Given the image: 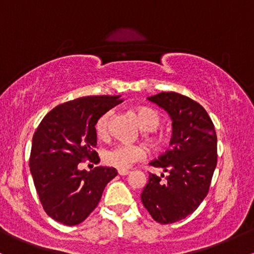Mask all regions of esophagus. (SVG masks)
<instances>
[{
    "mask_svg": "<svg viewBox=\"0 0 254 254\" xmlns=\"http://www.w3.org/2000/svg\"><path fill=\"white\" fill-rule=\"evenodd\" d=\"M129 173H130V171H127V170H118L119 176H127Z\"/></svg>",
    "mask_w": 254,
    "mask_h": 254,
    "instance_id": "34e87169",
    "label": "esophagus"
}]
</instances>
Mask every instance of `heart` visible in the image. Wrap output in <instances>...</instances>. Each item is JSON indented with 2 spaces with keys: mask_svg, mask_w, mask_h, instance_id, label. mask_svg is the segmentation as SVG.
I'll use <instances>...</instances> for the list:
<instances>
[{
  "mask_svg": "<svg viewBox=\"0 0 254 254\" xmlns=\"http://www.w3.org/2000/svg\"><path fill=\"white\" fill-rule=\"evenodd\" d=\"M136 115L138 117L142 129L145 131L156 130L162 122L161 115L156 110L150 109V107H137ZM111 117H112V111H107L98 118L97 123H95V132L100 138H105V137L109 136ZM150 139L156 145L162 143V137L151 136ZM144 156L145 150L141 145L118 144L105 151L104 161L105 164L112 166V167L119 168V170H127L135 162L141 161Z\"/></svg>",
  "mask_w": 254,
  "mask_h": 254,
  "instance_id": "1",
  "label": "heart"
}]
</instances>
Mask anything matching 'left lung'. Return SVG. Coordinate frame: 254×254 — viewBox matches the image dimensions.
I'll return each mask as SVG.
<instances>
[{
  "label": "left lung",
  "instance_id": "8db88e82",
  "mask_svg": "<svg viewBox=\"0 0 254 254\" xmlns=\"http://www.w3.org/2000/svg\"><path fill=\"white\" fill-rule=\"evenodd\" d=\"M172 119L171 149L150 162L168 176L149 173L141 193L144 208L156 222L174 223L192 214L206 197L217 164V137L202 105L176 92L148 98Z\"/></svg>",
  "mask_w": 254,
  "mask_h": 254
}]
</instances>
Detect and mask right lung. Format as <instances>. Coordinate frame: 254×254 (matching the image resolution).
Instances as JSON below:
<instances>
[{"mask_svg":"<svg viewBox=\"0 0 254 254\" xmlns=\"http://www.w3.org/2000/svg\"><path fill=\"white\" fill-rule=\"evenodd\" d=\"M119 95H92L52 109L32 139L30 170L44 210L65 226L83 222L100 202L105 186L117 176L113 167L80 171L84 160L100 161L95 123L122 103Z\"/></svg>","mask_w":254,"mask_h":254,"instance_id":"obj_1","label":"right lung"}]
</instances>
